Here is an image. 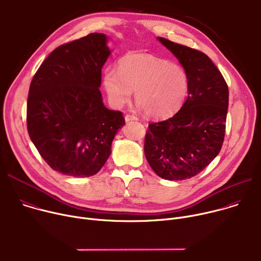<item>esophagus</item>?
Wrapping results in <instances>:
<instances>
[{"label":"esophagus","mask_w":261,"mask_h":261,"mask_svg":"<svg viewBox=\"0 0 261 261\" xmlns=\"http://www.w3.org/2000/svg\"><path fill=\"white\" fill-rule=\"evenodd\" d=\"M138 118L136 117V116H133V115H130V114H127L126 116H125V121H126V123H128V122H130V121H137Z\"/></svg>","instance_id":"34e87169"}]
</instances>
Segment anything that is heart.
Returning a JSON list of instances; mask_svg holds the SVG:
<instances>
[{
  "label": "heart",
  "mask_w": 261,
  "mask_h": 261,
  "mask_svg": "<svg viewBox=\"0 0 261 261\" xmlns=\"http://www.w3.org/2000/svg\"><path fill=\"white\" fill-rule=\"evenodd\" d=\"M103 86L113 107L124 106L136 90L139 109L152 117H165L175 113L184 103L188 77L177 63L151 54H129L118 62L117 70H105Z\"/></svg>",
  "instance_id": "b5f03b06"
}]
</instances>
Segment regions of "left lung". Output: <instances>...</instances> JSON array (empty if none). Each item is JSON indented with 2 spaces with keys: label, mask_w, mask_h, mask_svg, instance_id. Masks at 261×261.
<instances>
[{
  "label": "left lung",
  "mask_w": 261,
  "mask_h": 261,
  "mask_svg": "<svg viewBox=\"0 0 261 261\" xmlns=\"http://www.w3.org/2000/svg\"><path fill=\"white\" fill-rule=\"evenodd\" d=\"M157 40L185 69L188 97L169 120L149 125L145 155L160 178L185 180L201 173L222 149L229 90L207 55L162 37Z\"/></svg>",
  "instance_id": "obj_1"
}]
</instances>
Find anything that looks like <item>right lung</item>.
Here are the masks:
<instances>
[{
  "label": "right lung",
  "instance_id": "obj_1",
  "mask_svg": "<svg viewBox=\"0 0 261 261\" xmlns=\"http://www.w3.org/2000/svg\"><path fill=\"white\" fill-rule=\"evenodd\" d=\"M108 36L91 33L55 49L34 75L27 103L29 136L41 157L63 175H96L125 125L100 91L102 67L111 54Z\"/></svg>",
  "mask_w": 261,
  "mask_h": 261
}]
</instances>
